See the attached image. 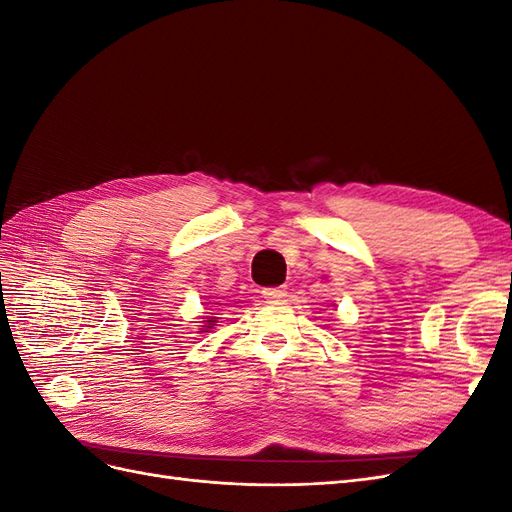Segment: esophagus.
I'll use <instances>...</instances> for the list:
<instances>
[{
	"mask_svg": "<svg viewBox=\"0 0 512 512\" xmlns=\"http://www.w3.org/2000/svg\"><path fill=\"white\" fill-rule=\"evenodd\" d=\"M262 297L269 299V301H280L286 297V288L284 286H277V288H265L262 290Z\"/></svg>",
	"mask_w": 512,
	"mask_h": 512,
	"instance_id": "34e87169",
	"label": "esophagus"
}]
</instances>
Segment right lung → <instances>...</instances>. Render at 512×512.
Wrapping results in <instances>:
<instances>
[{
  "mask_svg": "<svg viewBox=\"0 0 512 512\" xmlns=\"http://www.w3.org/2000/svg\"><path fill=\"white\" fill-rule=\"evenodd\" d=\"M203 322H205V324H203V327H200V333H207L209 329H213V324L218 322V320H215V316H209V318L203 320Z\"/></svg>",
  "mask_w": 512,
  "mask_h": 512,
  "instance_id": "obj_1",
  "label": "right lung"
}]
</instances>
